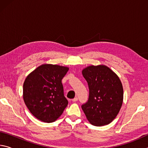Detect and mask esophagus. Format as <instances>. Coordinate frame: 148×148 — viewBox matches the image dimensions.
I'll use <instances>...</instances> for the list:
<instances>
[{"mask_svg":"<svg viewBox=\"0 0 148 148\" xmlns=\"http://www.w3.org/2000/svg\"><path fill=\"white\" fill-rule=\"evenodd\" d=\"M77 100H78V98H77V97H75L74 99H72V101H73V102H76V101H77Z\"/></svg>","mask_w":148,"mask_h":148,"instance_id":"esophagus-1","label":"esophagus"}]
</instances>
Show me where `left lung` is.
<instances>
[{
    "mask_svg": "<svg viewBox=\"0 0 148 148\" xmlns=\"http://www.w3.org/2000/svg\"><path fill=\"white\" fill-rule=\"evenodd\" d=\"M88 84L89 99L82 106L87 119L103 126L116 118L123 101V88L118 76L106 65H90L82 70Z\"/></svg>",
    "mask_w": 148,
    "mask_h": 148,
    "instance_id": "8db88e82",
    "label": "left lung"
}]
</instances>
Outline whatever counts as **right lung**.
Segmentation results:
<instances>
[{
  "label": "right lung",
  "mask_w": 148,
  "mask_h": 148,
  "mask_svg": "<svg viewBox=\"0 0 148 148\" xmlns=\"http://www.w3.org/2000/svg\"><path fill=\"white\" fill-rule=\"evenodd\" d=\"M69 70L67 66L43 64L25 79V104L38 119L46 123L56 121L67 106L68 101L64 96L61 80Z\"/></svg>",
  "instance_id": "1"
}]
</instances>
